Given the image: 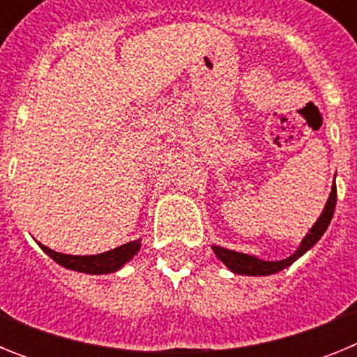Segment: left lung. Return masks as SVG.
Returning a JSON list of instances; mask_svg holds the SVG:
<instances>
[{
  "label": "left lung",
  "mask_w": 357,
  "mask_h": 357,
  "mask_svg": "<svg viewBox=\"0 0 357 357\" xmlns=\"http://www.w3.org/2000/svg\"><path fill=\"white\" fill-rule=\"evenodd\" d=\"M334 207H336V184L333 185L329 195V200H327L326 207L321 211L320 218L317 220L311 230H309L305 238L302 239L301 247L296 248L295 254H291L289 257L282 261H263L259 257H255V255H248V254H241V252H234L229 250V248L223 247H216L214 245L213 250L216 254V257L229 268L230 272L239 273V275H272V273L280 272V270H284L288 268L289 264L295 263L301 255H304L309 248L317 245L318 239L324 236V232L329 227L331 220H333L334 214Z\"/></svg>",
  "instance_id": "1"
}]
</instances>
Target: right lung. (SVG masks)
Wrapping results in <instances>:
<instances>
[{"label":"right lung","mask_w":357,"mask_h":357,"mask_svg":"<svg viewBox=\"0 0 357 357\" xmlns=\"http://www.w3.org/2000/svg\"><path fill=\"white\" fill-rule=\"evenodd\" d=\"M46 254L52 257L55 263H59L61 266L68 268V270H75V272L82 273H91V275H103V273H112L118 272L119 268L125 263L134 257L141 248V239H135V241L125 243L121 247L114 248V250L103 252V254L98 255H69V254H61V252H55L52 248L40 245Z\"/></svg>","instance_id":"add662e5"}]
</instances>
